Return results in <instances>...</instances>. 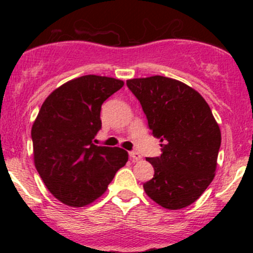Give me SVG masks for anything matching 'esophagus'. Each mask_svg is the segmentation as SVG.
Returning a JSON list of instances; mask_svg holds the SVG:
<instances>
[{
  "label": "esophagus",
  "mask_w": 253,
  "mask_h": 253,
  "mask_svg": "<svg viewBox=\"0 0 253 253\" xmlns=\"http://www.w3.org/2000/svg\"><path fill=\"white\" fill-rule=\"evenodd\" d=\"M128 154H129V158H131L132 162H138V160L142 159L141 154H139L138 152H129Z\"/></svg>",
  "instance_id": "1"
}]
</instances>
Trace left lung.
<instances>
[{
    "instance_id": "obj_1",
    "label": "left lung",
    "mask_w": 253,
    "mask_h": 253,
    "mask_svg": "<svg viewBox=\"0 0 253 253\" xmlns=\"http://www.w3.org/2000/svg\"><path fill=\"white\" fill-rule=\"evenodd\" d=\"M138 99L152 134L163 142L162 155L147 158L154 177L145 193L167 209H181L200 198L214 178L221 136L200 93L163 76L127 81Z\"/></svg>"
}]
</instances>
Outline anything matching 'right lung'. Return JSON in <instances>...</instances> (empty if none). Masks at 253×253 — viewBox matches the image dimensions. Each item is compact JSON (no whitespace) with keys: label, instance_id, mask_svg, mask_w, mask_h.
I'll use <instances>...</instances> for the list:
<instances>
[{"label":"right lung","instance_id":"add662e5","mask_svg":"<svg viewBox=\"0 0 253 253\" xmlns=\"http://www.w3.org/2000/svg\"><path fill=\"white\" fill-rule=\"evenodd\" d=\"M124 86L120 79L82 76L53 90L32 127L34 163L47 190L65 205L83 207L100 197L126 150L94 144L101 105Z\"/></svg>","mask_w":253,"mask_h":253}]
</instances>
